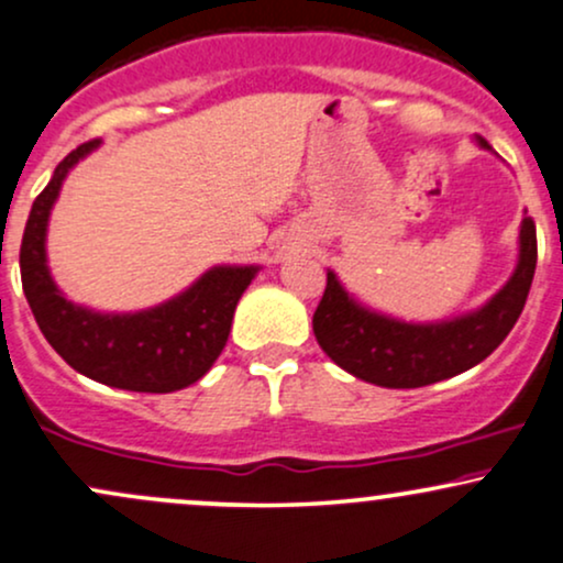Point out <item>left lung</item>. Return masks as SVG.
I'll list each match as a JSON object with an SVG mask.
<instances>
[{
	"label": "left lung",
	"instance_id": "8db88e82",
	"mask_svg": "<svg viewBox=\"0 0 563 563\" xmlns=\"http://www.w3.org/2000/svg\"><path fill=\"white\" fill-rule=\"evenodd\" d=\"M534 266L538 234L527 216L519 234V266L506 287L474 313L442 323H402L372 313L347 297L329 271L313 313V334L336 366L363 382L389 389L434 385L477 366L506 340L525 310Z\"/></svg>",
	"mask_w": 563,
	"mask_h": 563
}]
</instances>
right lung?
<instances>
[{"mask_svg": "<svg viewBox=\"0 0 563 563\" xmlns=\"http://www.w3.org/2000/svg\"><path fill=\"white\" fill-rule=\"evenodd\" d=\"M97 144L91 139L73 150L33 200L20 242L25 300L46 342L78 374L131 393H174L210 372L229 340L236 302L257 268L218 266L184 295L131 316L91 313L65 300L46 268V221L65 174Z\"/></svg>", "mask_w": 563, "mask_h": 563, "instance_id": "1", "label": "right lung"}]
</instances>
